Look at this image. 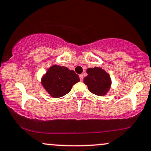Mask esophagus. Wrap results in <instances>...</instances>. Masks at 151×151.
<instances>
[{
  "label": "esophagus",
  "instance_id": "esophagus-1",
  "mask_svg": "<svg viewBox=\"0 0 151 151\" xmlns=\"http://www.w3.org/2000/svg\"><path fill=\"white\" fill-rule=\"evenodd\" d=\"M83 78H84L83 74H80V75H79V79H80V81H81V82H82V81L83 80Z\"/></svg>",
  "mask_w": 151,
  "mask_h": 151
}]
</instances>
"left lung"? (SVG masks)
<instances>
[{
	"label": "left lung",
	"instance_id": "left-lung-1",
	"mask_svg": "<svg viewBox=\"0 0 151 151\" xmlns=\"http://www.w3.org/2000/svg\"><path fill=\"white\" fill-rule=\"evenodd\" d=\"M87 76L84 78V83L87 85L89 92L98 96H104L107 93L112 84L108 73L100 67L89 68Z\"/></svg>",
	"mask_w": 151,
	"mask_h": 151
}]
</instances>
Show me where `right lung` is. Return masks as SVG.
Here are the masks:
<instances>
[{
  "mask_svg": "<svg viewBox=\"0 0 151 151\" xmlns=\"http://www.w3.org/2000/svg\"><path fill=\"white\" fill-rule=\"evenodd\" d=\"M79 82V76L67 67L53 65L41 78V84L46 92L54 98L69 93L74 84Z\"/></svg>",
  "mask_w": 151,
  "mask_h": 151,
  "instance_id": "obj_1",
  "label": "right lung"
}]
</instances>
